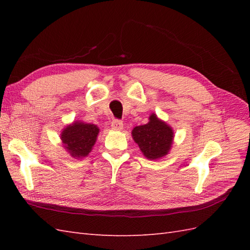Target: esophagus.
Wrapping results in <instances>:
<instances>
[{
  "label": "esophagus",
  "mask_w": 250,
  "mask_h": 250,
  "mask_svg": "<svg viewBox=\"0 0 250 250\" xmlns=\"http://www.w3.org/2000/svg\"><path fill=\"white\" fill-rule=\"evenodd\" d=\"M111 129L114 130H122L124 129V122H122L121 120H118V119H115L111 121Z\"/></svg>",
  "instance_id": "34e87169"
}]
</instances>
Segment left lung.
I'll list each match as a JSON object with an SVG mask.
<instances>
[{
  "label": "left lung",
  "mask_w": 250,
  "mask_h": 250,
  "mask_svg": "<svg viewBox=\"0 0 250 250\" xmlns=\"http://www.w3.org/2000/svg\"><path fill=\"white\" fill-rule=\"evenodd\" d=\"M132 137L143 155L149 160H157L167 156L171 149L174 132L156 114H151L148 124L137 125L132 130Z\"/></svg>",
  "instance_id": "obj_1"
}]
</instances>
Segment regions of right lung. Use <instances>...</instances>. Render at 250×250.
I'll return each mask as SVG.
<instances>
[{
	"mask_svg": "<svg viewBox=\"0 0 250 250\" xmlns=\"http://www.w3.org/2000/svg\"><path fill=\"white\" fill-rule=\"evenodd\" d=\"M100 129L95 125L74 121L61 132L62 144L74 158L87 157L97 142Z\"/></svg>",
	"mask_w": 250,
	"mask_h": 250,
	"instance_id": "right-lung-1",
	"label": "right lung"
}]
</instances>
